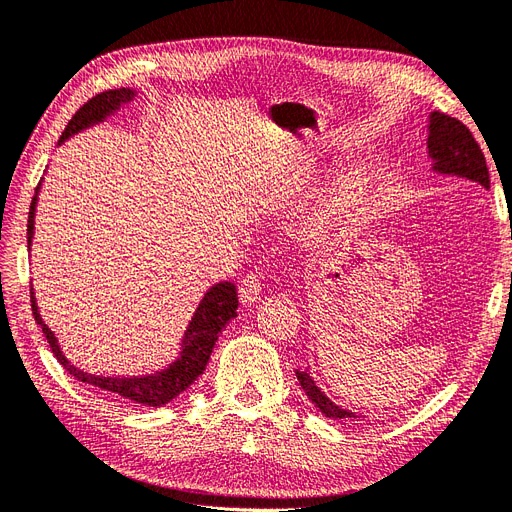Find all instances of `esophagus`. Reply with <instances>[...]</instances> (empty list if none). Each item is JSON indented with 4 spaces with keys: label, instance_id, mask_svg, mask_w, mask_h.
I'll list each match as a JSON object with an SVG mask.
<instances>
[{
    "label": "esophagus",
    "instance_id": "esophagus-1",
    "mask_svg": "<svg viewBox=\"0 0 512 512\" xmlns=\"http://www.w3.org/2000/svg\"><path fill=\"white\" fill-rule=\"evenodd\" d=\"M262 294V275L260 273H248L241 281L239 298L243 304H254L260 300Z\"/></svg>",
    "mask_w": 512,
    "mask_h": 512
}]
</instances>
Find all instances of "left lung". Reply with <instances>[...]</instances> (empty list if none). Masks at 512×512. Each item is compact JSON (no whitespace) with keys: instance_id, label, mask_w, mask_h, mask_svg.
<instances>
[{"instance_id":"1","label":"left lung","mask_w":512,"mask_h":512,"mask_svg":"<svg viewBox=\"0 0 512 512\" xmlns=\"http://www.w3.org/2000/svg\"><path fill=\"white\" fill-rule=\"evenodd\" d=\"M431 124H428V155L433 157V170L441 174L462 176L473 182H479L481 187L489 189V172L485 155L470 132L460 119L449 117L445 113L433 111ZM302 391L306 393L319 410L334 420H351L357 418L353 412L342 410L340 405L327 399L309 372H296Z\"/></svg>"}]
</instances>
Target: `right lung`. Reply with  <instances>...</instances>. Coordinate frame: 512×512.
<instances>
[{"mask_svg": "<svg viewBox=\"0 0 512 512\" xmlns=\"http://www.w3.org/2000/svg\"><path fill=\"white\" fill-rule=\"evenodd\" d=\"M134 98V90L130 88H119V90H109V92H100L94 98H90L84 107H79V111L71 117L67 124L63 136H60L58 145L77 134L79 130L90 128L92 124H98V121L111 115L113 111L119 109V105L124 102H130ZM39 191V185H37ZM37 191L31 201V210H29V222H27V241H29V250H31V239H33V224H35V203H37ZM33 290V288H31ZM31 309L35 315V321L42 325V332L50 344V349L54 357L60 361V365L65 370L75 376L79 382H86L94 388H100L109 395H119L121 399H130L132 403H142L149 407H159L178 397L182 391L187 388L203 374L206 365L210 361L214 344L220 336L224 327L229 325L233 317H237V290L231 281H222L216 283L210 292L203 296L199 302L197 311L187 327L185 338H182V351L180 357L168 367V370L155 372L151 376H140V378H109V376H94L88 372L77 370L75 365L69 363V359L63 355L58 346L56 336L52 334L50 327L42 321V315L37 311V302L31 292Z\"/></svg>", "mask_w": 512, "mask_h": 512, "instance_id": "1", "label": "right lung"}]
</instances>
